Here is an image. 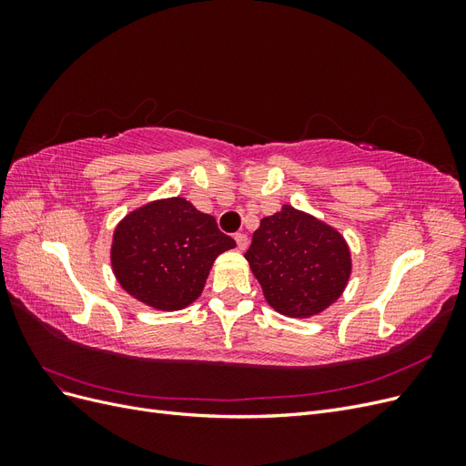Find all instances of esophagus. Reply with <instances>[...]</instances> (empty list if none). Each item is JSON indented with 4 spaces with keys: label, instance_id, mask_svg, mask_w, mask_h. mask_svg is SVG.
I'll list each match as a JSON object with an SVG mask.
<instances>
[{
    "label": "esophagus",
    "instance_id": "obj_1",
    "mask_svg": "<svg viewBox=\"0 0 466 466\" xmlns=\"http://www.w3.org/2000/svg\"><path fill=\"white\" fill-rule=\"evenodd\" d=\"M235 243H237L238 250H245L248 245V237L245 233H235Z\"/></svg>",
    "mask_w": 466,
    "mask_h": 466
}]
</instances>
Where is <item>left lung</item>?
I'll return each mask as SVG.
<instances>
[{"label":"left lung","instance_id":"left-lung-1","mask_svg":"<svg viewBox=\"0 0 466 466\" xmlns=\"http://www.w3.org/2000/svg\"><path fill=\"white\" fill-rule=\"evenodd\" d=\"M245 258L266 301L289 317L327 309L340 298L351 268L342 235L291 206L260 221Z\"/></svg>","mask_w":466,"mask_h":466}]
</instances>
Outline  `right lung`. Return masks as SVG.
<instances>
[{"label": "right lung", "mask_w": 466, "mask_h": 466, "mask_svg": "<svg viewBox=\"0 0 466 466\" xmlns=\"http://www.w3.org/2000/svg\"><path fill=\"white\" fill-rule=\"evenodd\" d=\"M233 247L214 218L185 198H168L120 221L112 241V268L136 299L177 311L198 298L211 264Z\"/></svg>", "instance_id": "obj_1"}]
</instances>
